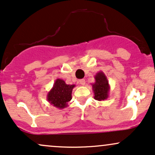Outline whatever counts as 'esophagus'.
<instances>
[{
  "label": "esophagus",
  "mask_w": 155,
  "mask_h": 155,
  "mask_svg": "<svg viewBox=\"0 0 155 155\" xmlns=\"http://www.w3.org/2000/svg\"><path fill=\"white\" fill-rule=\"evenodd\" d=\"M79 84L81 85H82V86H84V85L85 84V80L84 79H81L79 80Z\"/></svg>",
  "instance_id": "1"
}]
</instances>
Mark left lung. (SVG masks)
I'll list each match as a JSON object with an SVG mask.
<instances>
[{
    "label": "left lung",
    "instance_id": "1",
    "mask_svg": "<svg viewBox=\"0 0 155 155\" xmlns=\"http://www.w3.org/2000/svg\"><path fill=\"white\" fill-rule=\"evenodd\" d=\"M95 83L91 84L94 92V98L101 101L106 100L109 96L110 85L105 74L99 71L95 76Z\"/></svg>",
    "mask_w": 155,
    "mask_h": 155
}]
</instances>
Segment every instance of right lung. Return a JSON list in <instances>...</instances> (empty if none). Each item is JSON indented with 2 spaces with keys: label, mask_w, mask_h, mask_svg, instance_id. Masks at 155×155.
I'll return each instance as SVG.
<instances>
[{
  "label": "right lung",
  "mask_w": 155,
  "mask_h": 155,
  "mask_svg": "<svg viewBox=\"0 0 155 155\" xmlns=\"http://www.w3.org/2000/svg\"><path fill=\"white\" fill-rule=\"evenodd\" d=\"M75 84H67L61 79L55 80L53 87L48 92L47 100L54 107L63 109L68 106V103L72 99V90Z\"/></svg>",
  "instance_id": "right-lung-1"
}]
</instances>
